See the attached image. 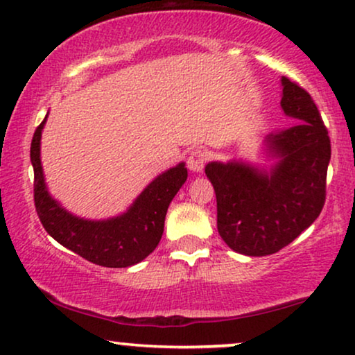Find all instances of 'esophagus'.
I'll return each instance as SVG.
<instances>
[{
  "label": "esophagus",
  "mask_w": 355,
  "mask_h": 355,
  "mask_svg": "<svg viewBox=\"0 0 355 355\" xmlns=\"http://www.w3.org/2000/svg\"><path fill=\"white\" fill-rule=\"evenodd\" d=\"M205 161H207V153L202 150H194L191 151L187 158V166L191 169L192 173H200L202 169L205 166Z\"/></svg>",
  "instance_id": "34e87169"
}]
</instances>
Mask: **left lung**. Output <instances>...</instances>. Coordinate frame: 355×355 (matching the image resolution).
<instances>
[{"mask_svg": "<svg viewBox=\"0 0 355 355\" xmlns=\"http://www.w3.org/2000/svg\"><path fill=\"white\" fill-rule=\"evenodd\" d=\"M280 105L292 125L266 137L272 168L245 161L205 166L217 196V228L233 251L274 254L320 217L326 199L331 141L311 96L282 76Z\"/></svg>", "mask_w": 355, "mask_h": 355, "instance_id": "1", "label": "left lung"}]
</instances>
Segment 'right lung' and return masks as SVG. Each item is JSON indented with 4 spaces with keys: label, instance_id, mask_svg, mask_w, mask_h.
I'll list each match as a JSON object with an SVG mask.
<instances>
[{
    "label": "right lung",
    "instance_id": "right-lung-1",
    "mask_svg": "<svg viewBox=\"0 0 355 355\" xmlns=\"http://www.w3.org/2000/svg\"><path fill=\"white\" fill-rule=\"evenodd\" d=\"M47 117L31 144L35 210L45 232L60 245L103 268H128L144 261L158 246L168 207L187 179L184 163L161 173L146 186L127 211L105 220H86L63 209L49 194L40 163V138Z\"/></svg>",
    "mask_w": 355,
    "mask_h": 355
}]
</instances>
